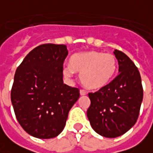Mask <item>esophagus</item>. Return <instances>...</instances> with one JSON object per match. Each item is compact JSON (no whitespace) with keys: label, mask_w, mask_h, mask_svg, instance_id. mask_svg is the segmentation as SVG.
Instances as JSON below:
<instances>
[{"label":"esophagus","mask_w":153,"mask_h":153,"mask_svg":"<svg viewBox=\"0 0 153 153\" xmlns=\"http://www.w3.org/2000/svg\"><path fill=\"white\" fill-rule=\"evenodd\" d=\"M79 94H80V96H85V95L87 94V92L85 91H84V90H80L79 91Z\"/></svg>","instance_id":"34e87169"}]
</instances>
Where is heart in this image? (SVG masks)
Instances as JSON below:
<instances>
[{
    "label": "heart",
    "mask_w": 153,
    "mask_h": 153,
    "mask_svg": "<svg viewBox=\"0 0 153 153\" xmlns=\"http://www.w3.org/2000/svg\"><path fill=\"white\" fill-rule=\"evenodd\" d=\"M117 61L110 53L91 50L73 55L70 66H64L63 75L70 79L74 72L79 73V80L89 90L102 89L115 75Z\"/></svg>",
    "instance_id": "b5f03b06"
}]
</instances>
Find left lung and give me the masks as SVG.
Returning <instances> with one entry per match:
<instances>
[{"mask_svg": "<svg viewBox=\"0 0 153 153\" xmlns=\"http://www.w3.org/2000/svg\"><path fill=\"white\" fill-rule=\"evenodd\" d=\"M118 75L107 85L89 93L87 117L93 130L106 138L124 134L135 124L143 100L140 72L127 55L115 50Z\"/></svg>", "mask_w": 153, "mask_h": 153, "instance_id": "8db88e82", "label": "left lung"}]
</instances>
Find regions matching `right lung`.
<instances>
[{"label": "right lung", "instance_id": "obj_1", "mask_svg": "<svg viewBox=\"0 0 153 153\" xmlns=\"http://www.w3.org/2000/svg\"><path fill=\"white\" fill-rule=\"evenodd\" d=\"M63 44H42L18 67L11 91L17 120L24 130L38 139H51L65 128L68 112L79 97L78 88L63 83Z\"/></svg>", "mask_w": 153, "mask_h": 153}]
</instances>
